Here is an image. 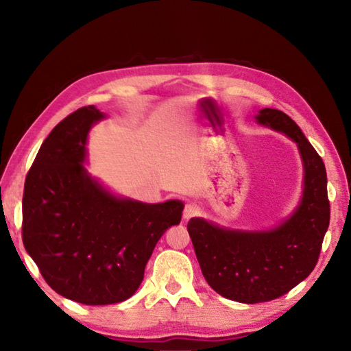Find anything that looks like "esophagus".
Wrapping results in <instances>:
<instances>
[{
    "instance_id": "34e87169",
    "label": "esophagus",
    "mask_w": 351,
    "mask_h": 351,
    "mask_svg": "<svg viewBox=\"0 0 351 351\" xmlns=\"http://www.w3.org/2000/svg\"><path fill=\"white\" fill-rule=\"evenodd\" d=\"M197 211H199L197 205L187 204V205H185V208H184V219L185 220H190L191 217H195V215L197 214Z\"/></svg>"
}]
</instances>
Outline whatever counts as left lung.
<instances>
[{
	"label": "left lung",
	"instance_id": "obj_1",
	"mask_svg": "<svg viewBox=\"0 0 351 351\" xmlns=\"http://www.w3.org/2000/svg\"><path fill=\"white\" fill-rule=\"evenodd\" d=\"M256 119L299 145L304 164L300 206L268 232L228 230L204 219H191L187 225L210 287L229 300L250 304L278 299L308 278L318 263L330 221L324 162L299 125L273 108L261 110Z\"/></svg>",
	"mask_w": 351,
	"mask_h": 351
}]
</instances>
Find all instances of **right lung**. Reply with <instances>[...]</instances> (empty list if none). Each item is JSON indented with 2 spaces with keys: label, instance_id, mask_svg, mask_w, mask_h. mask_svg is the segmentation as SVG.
<instances>
[{
  "label": "right lung",
  "instance_id": "right-lung-1",
  "mask_svg": "<svg viewBox=\"0 0 351 351\" xmlns=\"http://www.w3.org/2000/svg\"><path fill=\"white\" fill-rule=\"evenodd\" d=\"M104 114L81 107L45 138L22 197V241L48 285L83 304L136 293L155 244L181 221L184 204L117 199L83 166L90 126Z\"/></svg>",
  "mask_w": 351,
  "mask_h": 351
}]
</instances>
